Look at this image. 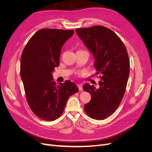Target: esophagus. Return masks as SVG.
<instances>
[{
  "label": "esophagus",
  "mask_w": 152,
  "mask_h": 152,
  "mask_svg": "<svg viewBox=\"0 0 152 152\" xmlns=\"http://www.w3.org/2000/svg\"><path fill=\"white\" fill-rule=\"evenodd\" d=\"M77 86L78 87L79 90L80 91H82L83 90V87H82V84H77Z\"/></svg>",
  "instance_id": "34e87169"
}]
</instances>
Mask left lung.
I'll use <instances>...</instances> for the list:
<instances>
[{"label": "left lung", "instance_id": "8db88e82", "mask_svg": "<svg viewBox=\"0 0 152 152\" xmlns=\"http://www.w3.org/2000/svg\"><path fill=\"white\" fill-rule=\"evenodd\" d=\"M76 31L93 55L96 74L102 75L99 89L88 83L83 86L91 95L84 110L89 117L102 120L115 112L124 96L129 75L128 54L120 38L106 27L95 26Z\"/></svg>", "mask_w": 152, "mask_h": 152}]
</instances>
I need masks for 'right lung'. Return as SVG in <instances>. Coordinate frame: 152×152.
<instances>
[{"mask_svg": "<svg viewBox=\"0 0 152 152\" xmlns=\"http://www.w3.org/2000/svg\"><path fill=\"white\" fill-rule=\"evenodd\" d=\"M73 34V30L40 29L22 52L20 76L28 103L37 116L45 121L59 118L68 98L79 91L69 81L57 85L52 75L59 65L62 46Z\"/></svg>", "mask_w": 152, "mask_h": 152, "instance_id": "obj_1", "label": "right lung"}]
</instances>
